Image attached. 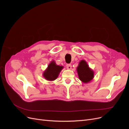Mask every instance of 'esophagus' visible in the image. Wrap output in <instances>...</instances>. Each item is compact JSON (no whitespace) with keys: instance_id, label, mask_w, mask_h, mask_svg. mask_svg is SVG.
I'll return each mask as SVG.
<instances>
[{"instance_id":"1","label":"esophagus","mask_w":129,"mask_h":129,"mask_svg":"<svg viewBox=\"0 0 129 129\" xmlns=\"http://www.w3.org/2000/svg\"><path fill=\"white\" fill-rule=\"evenodd\" d=\"M66 67H67V68L68 69H72V65L71 64H67V66H66Z\"/></svg>"}]
</instances>
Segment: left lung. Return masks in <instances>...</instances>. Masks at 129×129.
I'll return each instance as SVG.
<instances>
[{"mask_svg": "<svg viewBox=\"0 0 129 129\" xmlns=\"http://www.w3.org/2000/svg\"><path fill=\"white\" fill-rule=\"evenodd\" d=\"M76 71L79 79L84 83L90 82L94 77V72L84 60L80 61Z\"/></svg>", "mask_w": 129, "mask_h": 129, "instance_id": "left-lung-1", "label": "left lung"}]
</instances>
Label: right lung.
<instances>
[{"label":"right lung","mask_w":129,"mask_h":129,"mask_svg":"<svg viewBox=\"0 0 129 129\" xmlns=\"http://www.w3.org/2000/svg\"><path fill=\"white\" fill-rule=\"evenodd\" d=\"M63 68V66L57 65L56 62L53 60L50 62L47 68L43 73V76L47 81H54L58 77V75Z\"/></svg>","instance_id":"obj_1"}]
</instances>
